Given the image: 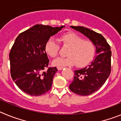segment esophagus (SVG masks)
<instances>
[{"label":"esophagus","mask_w":121,"mask_h":121,"mask_svg":"<svg viewBox=\"0 0 121 121\" xmlns=\"http://www.w3.org/2000/svg\"><path fill=\"white\" fill-rule=\"evenodd\" d=\"M63 68H64V67H61V66H58V67H57V69H58V70H62Z\"/></svg>","instance_id":"34e87169"}]
</instances>
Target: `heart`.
I'll use <instances>...</instances> for the list:
<instances>
[{"instance_id":"heart-1","label":"heart","mask_w":121,"mask_h":121,"mask_svg":"<svg viewBox=\"0 0 121 121\" xmlns=\"http://www.w3.org/2000/svg\"><path fill=\"white\" fill-rule=\"evenodd\" d=\"M60 40L63 46L68 48L66 52L67 56L55 60L52 62L54 66H72L75 64L77 67H82L93 58L95 46L90 40H84L83 37L73 32L63 34ZM59 49V45L52 37L49 38L44 45L46 54L52 58L57 56Z\"/></svg>"}]
</instances>
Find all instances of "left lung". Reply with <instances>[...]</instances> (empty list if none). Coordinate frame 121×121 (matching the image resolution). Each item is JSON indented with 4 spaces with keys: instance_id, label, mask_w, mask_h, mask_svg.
Returning <instances> with one entry per match:
<instances>
[{
    "instance_id": "left-lung-1",
    "label": "left lung",
    "mask_w": 121,
    "mask_h": 121,
    "mask_svg": "<svg viewBox=\"0 0 121 121\" xmlns=\"http://www.w3.org/2000/svg\"><path fill=\"white\" fill-rule=\"evenodd\" d=\"M70 27L84 35L95 46L96 55L93 60L87 67L74 71L73 80L69 85V89L73 93L82 96L90 95L103 86L109 77L110 46L100 34L83 26Z\"/></svg>"
}]
</instances>
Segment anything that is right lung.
Masks as SVG:
<instances>
[{
  "label": "right lung",
  "mask_w": 121,
  "mask_h": 121,
  "mask_svg": "<svg viewBox=\"0 0 121 121\" xmlns=\"http://www.w3.org/2000/svg\"><path fill=\"white\" fill-rule=\"evenodd\" d=\"M65 26L53 28L36 25L18 35L9 53L11 75L23 92L40 96L51 89L56 67H49L44 51L47 40Z\"/></svg>",
  "instance_id": "obj_1"
}]
</instances>
